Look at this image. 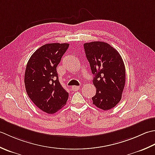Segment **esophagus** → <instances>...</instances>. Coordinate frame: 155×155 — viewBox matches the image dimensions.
<instances>
[{"mask_svg":"<svg viewBox=\"0 0 155 155\" xmlns=\"http://www.w3.org/2000/svg\"><path fill=\"white\" fill-rule=\"evenodd\" d=\"M79 89H80V86H74L73 87H71V90L72 91H78Z\"/></svg>","mask_w":155,"mask_h":155,"instance_id":"1","label":"esophagus"}]
</instances>
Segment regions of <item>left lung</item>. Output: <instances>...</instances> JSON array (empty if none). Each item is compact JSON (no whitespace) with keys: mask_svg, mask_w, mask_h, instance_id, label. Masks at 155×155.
<instances>
[{"mask_svg":"<svg viewBox=\"0 0 155 155\" xmlns=\"http://www.w3.org/2000/svg\"><path fill=\"white\" fill-rule=\"evenodd\" d=\"M84 46L96 88L93 104L101 110H110L122 98L126 81L124 61L117 50L107 43L93 41Z\"/></svg>","mask_w":155,"mask_h":155,"instance_id":"obj_1","label":"left lung"}]
</instances>
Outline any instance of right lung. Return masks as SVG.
<instances>
[{"mask_svg": "<svg viewBox=\"0 0 155 155\" xmlns=\"http://www.w3.org/2000/svg\"><path fill=\"white\" fill-rule=\"evenodd\" d=\"M69 45L45 44L34 52L27 64V93L38 108L47 114L55 113L67 103L69 94L60 84L56 68Z\"/></svg>", "mask_w": 155, "mask_h": 155, "instance_id": "right-lung-1", "label": "right lung"}]
</instances>
